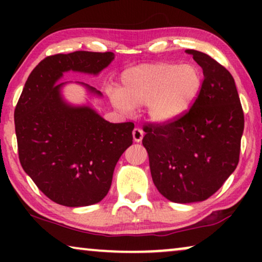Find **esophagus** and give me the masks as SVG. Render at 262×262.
<instances>
[{"mask_svg": "<svg viewBox=\"0 0 262 262\" xmlns=\"http://www.w3.org/2000/svg\"><path fill=\"white\" fill-rule=\"evenodd\" d=\"M143 136H144V132H143L142 128L139 127H136L134 128V131H132V137H134V141L139 143L143 139Z\"/></svg>", "mask_w": 262, "mask_h": 262, "instance_id": "1", "label": "esophagus"}]
</instances>
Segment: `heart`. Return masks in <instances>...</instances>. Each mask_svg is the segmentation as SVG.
Wrapping results in <instances>:
<instances>
[{
    "label": "heart",
    "mask_w": 262,
    "mask_h": 262,
    "mask_svg": "<svg viewBox=\"0 0 262 262\" xmlns=\"http://www.w3.org/2000/svg\"><path fill=\"white\" fill-rule=\"evenodd\" d=\"M200 70L192 63H150L128 68L120 88H110L111 102L124 112L146 105L149 117L168 123L184 116L202 88Z\"/></svg>",
    "instance_id": "obj_1"
}]
</instances>
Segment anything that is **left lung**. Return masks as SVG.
<instances>
[{
	"label": "left lung",
	"instance_id": "1",
	"mask_svg": "<svg viewBox=\"0 0 262 262\" xmlns=\"http://www.w3.org/2000/svg\"><path fill=\"white\" fill-rule=\"evenodd\" d=\"M202 67L198 98L184 116L148 124L143 145L156 188L174 203L203 202L237 167L245 116L234 77L206 53L186 50Z\"/></svg>",
	"mask_w": 262,
	"mask_h": 262
}]
</instances>
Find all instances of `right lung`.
Here are the masks:
<instances>
[{
	"label": "right lung",
	"instance_id": "add662e5",
	"mask_svg": "<svg viewBox=\"0 0 262 262\" xmlns=\"http://www.w3.org/2000/svg\"><path fill=\"white\" fill-rule=\"evenodd\" d=\"M113 52L75 51L49 56L28 76L14 112L20 163L44 194L59 205L88 206L105 198L113 171L132 144L134 123L113 124L89 105L64 100L58 83L67 71L98 75ZM93 95L101 92L83 82Z\"/></svg>",
	"mask_w": 262,
	"mask_h": 262
}]
</instances>
